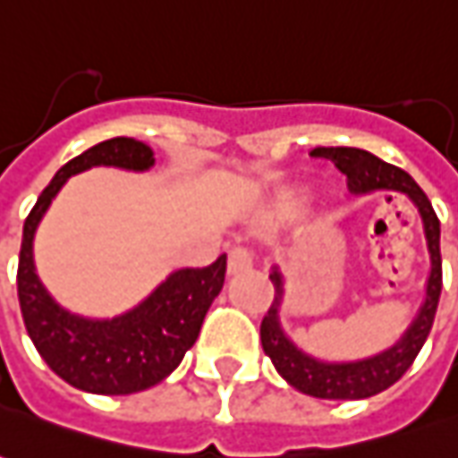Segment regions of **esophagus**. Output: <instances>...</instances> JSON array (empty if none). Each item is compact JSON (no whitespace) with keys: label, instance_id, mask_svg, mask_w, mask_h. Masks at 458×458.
I'll list each match as a JSON object with an SVG mask.
<instances>
[{"label":"esophagus","instance_id":"1","mask_svg":"<svg viewBox=\"0 0 458 458\" xmlns=\"http://www.w3.org/2000/svg\"><path fill=\"white\" fill-rule=\"evenodd\" d=\"M253 266V253L248 248H230L228 253V270L230 273H241V270H248Z\"/></svg>","mask_w":458,"mask_h":458}]
</instances>
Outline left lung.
Instances as JSON below:
<instances>
[{
    "label": "left lung",
    "mask_w": 458,
    "mask_h": 458,
    "mask_svg": "<svg viewBox=\"0 0 458 458\" xmlns=\"http://www.w3.org/2000/svg\"><path fill=\"white\" fill-rule=\"evenodd\" d=\"M310 157L331 160V163L346 175V185L351 192H371V190H399L411 198L421 220H424L426 242L431 253V276L426 283V301L419 316L411 323V328L403 334L396 346H391L384 353L373 359L356 360V363H323L306 356L303 351L288 341L283 334L278 308L283 298V278L278 268L270 273V281L276 288V298L270 303L268 313L260 323V341L263 351L268 353L276 371L281 373L288 384L316 399H369L394 386L403 373L411 369V363L419 356V351L431 334L434 316H437L438 295H441V250H438V217L428 203L426 192L406 170L396 165L384 163L376 155L359 148H316L310 150Z\"/></svg>",
    "instance_id": "obj_1"
}]
</instances>
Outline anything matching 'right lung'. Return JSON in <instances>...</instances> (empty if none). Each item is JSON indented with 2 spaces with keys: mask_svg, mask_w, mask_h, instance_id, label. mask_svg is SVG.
<instances>
[{
  "mask_svg": "<svg viewBox=\"0 0 458 458\" xmlns=\"http://www.w3.org/2000/svg\"><path fill=\"white\" fill-rule=\"evenodd\" d=\"M152 163L155 157L145 142L105 140L59 167L24 220L17 268L21 318L47 366L80 391L127 396L160 384L192 348L205 313L225 281V255L205 268L175 270L148 301L112 320H87L67 313L39 283L32 260L34 230L67 177L92 165L148 170Z\"/></svg>",
  "mask_w": 458,
  "mask_h": 458,
  "instance_id": "obj_1",
  "label": "right lung"
}]
</instances>
